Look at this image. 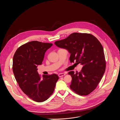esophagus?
I'll list each match as a JSON object with an SVG mask.
<instances>
[{"label":"esophagus","mask_w":120,"mask_h":120,"mask_svg":"<svg viewBox=\"0 0 120 120\" xmlns=\"http://www.w3.org/2000/svg\"><path fill=\"white\" fill-rule=\"evenodd\" d=\"M65 74H64V73H60L58 74V76L59 77H63V76L65 75Z\"/></svg>","instance_id":"obj_1"}]
</instances>
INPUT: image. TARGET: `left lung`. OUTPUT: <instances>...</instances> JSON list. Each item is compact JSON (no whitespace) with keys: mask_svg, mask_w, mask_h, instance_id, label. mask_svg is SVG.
Listing matches in <instances>:
<instances>
[{"mask_svg":"<svg viewBox=\"0 0 120 120\" xmlns=\"http://www.w3.org/2000/svg\"><path fill=\"white\" fill-rule=\"evenodd\" d=\"M55 44L68 51L71 63L83 65L79 73H68L72 78L70 88L80 95L90 94L96 88L105 71L106 61L101 43L90 34L74 33Z\"/></svg>","mask_w":120,"mask_h":120,"instance_id":"1","label":"left lung"}]
</instances>
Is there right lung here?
Listing matches in <instances>:
<instances>
[{"mask_svg": "<svg viewBox=\"0 0 120 120\" xmlns=\"http://www.w3.org/2000/svg\"><path fill=\"white\" fill-rule=\"evenodd\" d=\"M51 43L37 41L23 45L16 50L13 58V72L22 91L37 102L46 100L53 93L59 79L55 74L43 75L38 72V65L42 64L46 50Z\"/></svg>", "mask_w": 120, "mask_h": 120, "instance_id": "add662e5", "label": "right lung"}]
</instances>
